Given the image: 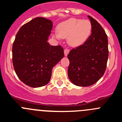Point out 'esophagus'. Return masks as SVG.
I'll list each match as a JSON object with an SVG mask.
<instances>
[{
	"instance_id": "34e87169",
	"label": "esophagus",
	"mask_w": 122,
	"mask_h": 122,
	"mask_svg": "<svg viewBox=\"0 0 122 122\" xmlns=\"http://www.w3.org/2000/svg\"><path fill=\"white\" fill-rule=\"evenodd\" d=\"M69 52H70V50H69V49H67V48H66V49H65V50H64L65 56H67V55L68 54V53H69Z\"/></svg>"
}]
</instances>
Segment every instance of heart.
Instances as JSON below:
<instances>
[{
  "label": "heart",
  "instance_id": "obj_1",
  "mask_svg": "<svg viewBox=\"0 0 122 122\" xmlns=\"http://www.w3.org/2000/svg\"><path fill=\"white\" fill-rule=\"evenodd\" d=\"M58 32L55 34L57 38H68V43L73 47L82 45L90 36L91 22L89 20L70 18L58 25Z\"/></svg>",
  "mask_w": 122,
  "mask_h": 122
}]
</instances>
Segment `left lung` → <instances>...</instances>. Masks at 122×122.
<instances>
[{
    "label": "left lung",
    "instance_id": "8db88e82",
    "mask_svg": "<svg viewBox=\"0 0 122 122\" xmlns=\"http://www.w3.org/2000/svg\"><path fill=\"white\" fill-rule=\"evenodd\" d=\"M88 17L92 24V34L84 43L72 49L68 54L69 79L74 85L81 87L94 84L103 76L109 56L105 31L95 19Z\"/></svg>",
    "mask_w": 122,
    "mask_h": 122
}]
</instances>
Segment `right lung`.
Segmentation results:
<instances>
[{"label": "right lung", "instance_id": "right-lung-1", "mask_svg": "<svg viewBox=\"0 0 122 122\" xmlns=\"http://www.w3.org/2000/svg\"><path fill=\"white\" fill-rule=\"evenodd\" d=\"M52 22L45 18H34L20 28L12 48L15 71L22 82L32 87L46 85L52 68L64 57L61 46L47 41Z\"/></svg>", "mask_w": 122, "mask_h": 122}]
</instances>
